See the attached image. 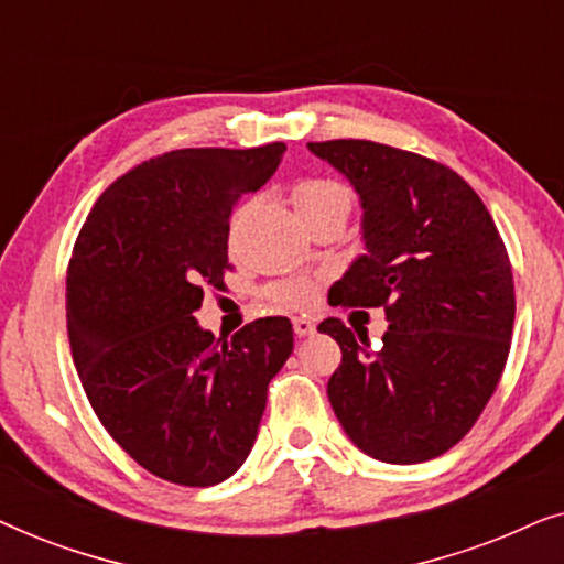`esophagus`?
I'll return each mask as SVG.
<instances>
[{"label": "esophagus", "instance_id": "obj_1", "mask_svg": "<svg viewBox=\"0 0 564 564\" xmlns=\"http://www.w3.org/2000/svg\"><path fill=\"white\" fill-rule=\"evenodd\" d=\"M292 328H295L297 338H305V336L315 334V323L311 318H295V321H292Z\"/></svg>", "mask_w": 564, "mask_h": 564}]
</instances>
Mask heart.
Listing matches in <instances>:
<instances>
[{
    "mask_svg": "<svg viewBox=\"0 0 564 564\" xmlns=\"http://www.w3.org/2000/svg\"><path fill=\"white\" fill-rule=\"evenodd\" d=\"M300 218L318 213H341L349 215L351 189L336 180H303L292 192ZM272 303L282 307H305L313 303L315 284L311 280H288L269 288Z\"/></svg>",
    "mask_w": 564,
    "mask_h": 564,
    "instance_id": "obj_1",
    "label": "heart"
}]
</instances>
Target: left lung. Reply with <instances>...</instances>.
<instances>
[{
    "instance_id": "8db88e82",
    "label": "left lung",
    "mask_w": 564,
    "mask_h": 564,
    "mask_svg": "<svg viewBox=\"0 0 564 564\" xmlns=\"http://www.w3.org/2000/svg\"><path fill=\"white\" fill-rule=\"evenodd\" d=\"M344 174L361 205L359 253L330 305L384 307L372 351L367 330L326 318L341 346L328 400L369 457L415 465L449 452L503 375L516 315L513 274L496 223L449 166L372 141L307 143Z\"/></svg>"
}]
</instances>
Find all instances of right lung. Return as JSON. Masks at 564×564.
<instances>
[{"label": "right lung", "mask_w": 564, "mask_h": 564, "mask_svg": "<svg viewBox=\"0 0 564 564\" xmlns=\"http://www.w3.org/2000/svg\"><path fill=\"white\" fill-rule=\"evenodd\" d=\"M284 143L182 149L107 187L74 243L66 326L91 408L161 480L207 488L249 457L292 323L259 318L215 341L195 318L228 272V220L280 166Z\"/></svg>", "instance_id": "add662e5"}]
</instances>
